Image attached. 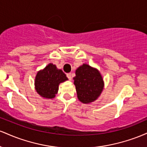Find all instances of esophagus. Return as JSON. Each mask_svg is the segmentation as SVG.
<instances>
[{"instance_id": "obj_1", "label": "esophagus", "mask_w": 147, "mask_h": 147, "mask_svg": "<svg viewBox=\"0 0 147 147\" xmlns=\"http://www.w3.org/2000/svg\"><path fill=\"white\" fill-rule=\"evenodd\" d=\"M66 76H67V77H68V78L69 80H72V75H71V73H68L66 75Z\"/></svg>"}]
</instances>
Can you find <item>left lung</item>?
Masks as SVG:
<instances>
[{"mask_svg": "<svg viewBox=\"0 0 147 147\" xmlns=\"http://www.w3.org/2000/svg\"><path fill=\"white\" fill-rule=\"evenodd\" d=\"M75 75L73 80L79 100L83 104H90L97 100L104 87L100 72L84 63L75 70Z\"/></svg>", "mask_w": 147, "mask_h": 147, "instance_id": "left-lung-1", "label": "left lung"}]
</instances>
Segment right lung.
<instances>
[{
  "instance_id": "obj_1",
  "label": "right lung",
  "mask_w": 147,
  "mask_h": 147,
  "mask_svg": "<svg viewBox=\"0 0 147 147\" xmlns=\"http://www.w3.org/2000/svg\"><path fill=\"white\" fill-rule=\"evenodd\" d=\"M67 80L68 79L65 73L50 63L37 72L34 79L35 90L43 99H53L58 92L59 84Z\"/></svg>"
}]
</instances>
